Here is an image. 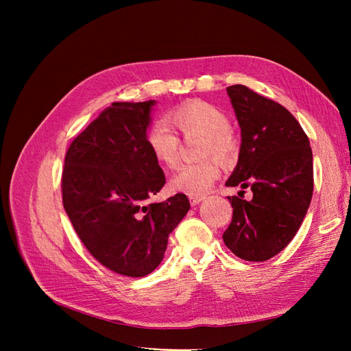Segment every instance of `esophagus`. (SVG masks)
Masks as SVG:
<instances>
[{"label":"esophagus","mask_w":351,"mask_h":351,"mask_svg":"<svg viewBox=\"0 0 351 351\" xmlns=\"http://www.w3.org/2000/svg\"><path fill=\"white\" fill-rule=\"evenodd\" d=\"M190 199V205L192 206H196V205H199L202 200H205V196H190L189 197Z\"/></svg>","instance_id":"esophagus-1"}]
</instances>
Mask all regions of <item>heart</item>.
I'll list each match as a JSON object with an SVG mask.
<instances>
[{
  "mask_svg": "<svg viewBox=\"0 0 351 351\" xmlns=\"http://www.w3.org/2000/svg\"><path fill=\"white\" fill-rule=\"evenodd\" d=\"M169 120L184 136H205L202 155L214 154L221 161H228L234 154L236 143L230 133L227 114L206 101H190L169 112ZM146 145L159 164L174 167L178 158L180 141L167 121L156 120L146 133ZM219 176L214 158L193 164H183L169 178L173 192L197 196L205 193Z\"/></svg>",
  "mask_w": 351,
  "mask_h": 351,
  "instance_id": "heart-1",
  "label": "heart"
}]
</instances>
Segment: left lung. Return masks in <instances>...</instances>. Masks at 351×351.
<instances>
[{"mask_svg":"<svg viewBox=\"0 0 351 351\" xmlns=\"http://www.w3.org/2000/svg\"><path fill=\"white\" fill-rule=\"evenodd\" d=\"M227 93L241 145L226 186L250 187L253 197L228 196L232 219L222 239L240 259L263 262L302 226L313 193V155L302 125L282 105L243 84L228 86Z\"/></svg>","mask_w":351,"mask_h":351,"instance_id":"left-lung-1","label":"left lung"}]
</instances>
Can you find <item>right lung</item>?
<instances>
[{"instance_id":"obj_1","label":"right lung","mask_w":351,"mask_h":351,"mask_svg":"<svg viewBox=\"0 0 351 351\" xmlns=\"http://www.w3.org/2000/svg\"><path fill=\"white\" fill-rule=\"evenodd\" d=\"M155 104L112 102L71 142L62 169V205L77 236L125 277H145L161 263L169 232L190 209L183 193L146 205L165 184L146 145Z\"/></svg>"}]
</instances>
